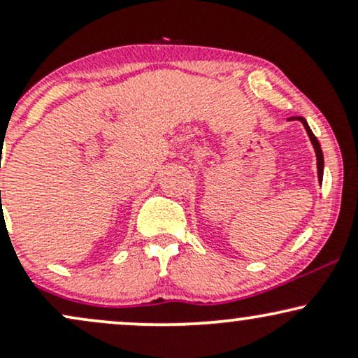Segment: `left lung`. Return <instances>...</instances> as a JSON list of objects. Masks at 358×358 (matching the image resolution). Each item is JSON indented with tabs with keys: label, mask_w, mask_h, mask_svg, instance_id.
I'll use <instances>...</instances> for the list:
<instances>
[{
	"label": "left lung",
	"mask_w": 358,
	"mask_h": 358,
	"mask_svg": "<svg viewBox=\"0 0 358 358\" xmlns=\"http://www.w3.org/2000/svg\"><path fill=\"white\" fill-rule=\"evenodd\" d=\"M293 119H299V121L303 122V126H305V129H306V133H308V136H310V139H311V145H313V148H315V153H316V166H318V182L322 183L323 182V151H322V146H320V143H318V139H316V136L313 134V131L310 129V126H308V122H306V119L305 117H293Z\"/></svg>",
	"instance_id": "8db88e82"
}]
</instances>
